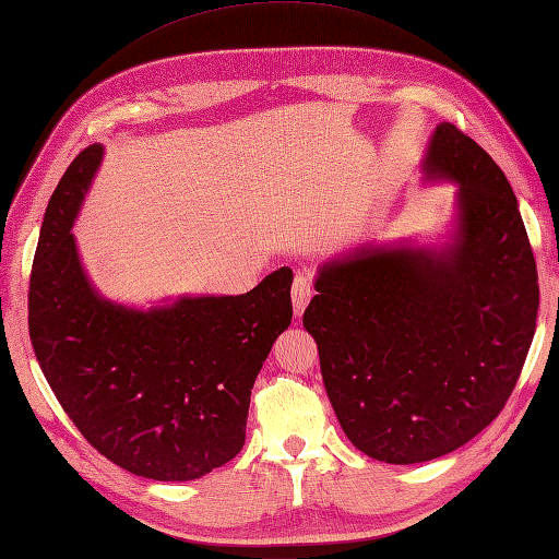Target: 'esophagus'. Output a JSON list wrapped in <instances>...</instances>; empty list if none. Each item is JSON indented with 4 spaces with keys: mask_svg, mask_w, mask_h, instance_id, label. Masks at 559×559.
Segmentation results:
<instances>
[{
    "mask_svg": "<svg viewBox=\"0 0 559 559\" xmlns=\"http://www.w3.org/2000/svg\"><path fill=\"white\" fill-rule=\"evenodd\" d=\"M293 307H295V314L300 317L305 307L309 305L311 295H314V278H311V271H300V274L295 276V283H293Z\"/></svg>",
    "mask_w": 559,
    "mask_h": 559,
    "instance_id": "1",
    "label": "esophagus"
}]
</instances>
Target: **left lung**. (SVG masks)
Segmentation results:
<instances>
[{
    "label": "left lung",
    "mask_w": 559,
    "mask_h": 559,
    "mask_svg": "<svg viewBox=\"0 0 559 559\" xmlns=\"http://www.w3.org/2000/svg\"><path fill=\"white\" fill-rule=\"evenodd\" d=\"M424 171L457 180L455 240L333 259L302 317L345 436L388 464L443 457L481 433L514 391L538 317L536 259L502 168L440 123Z\"/></svg>",
    "instance_id": "1"
}]
</instances>
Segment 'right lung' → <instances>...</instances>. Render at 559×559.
<instances>
[{"instance_id": "1", "label": "right lung", "mask_w": 559, "mask_h": 559, "mask_svg": "<svg viewBox=\"0 0 559 559\" xmlns=\"http://www.w3.org/2000/svg\"><path fill=\"white\" fill-rule=\"evenodd\" d=\"M99 162L102 147H85L49 198L31 271V343L99 455L154 481H192L245 445L254 379L293 319V271L281 266L245 295L150 311L104 300L71 236Z\"/></svg>"}]
</instances>
